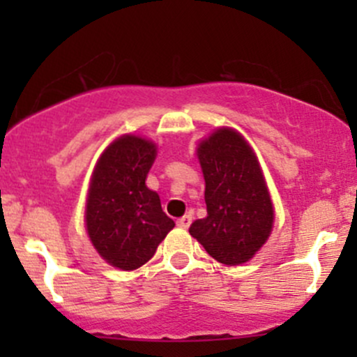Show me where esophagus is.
Here are the masks:
<instances>
[{"label": "esophagus", "mask_w": 357, "mask_h": 357, "mask_svg": "<svg viewBox=\"0 0 357 357\" xmlns=\"http://www.w3.org/2000/svg\"><path fill=\"white\" fill-rule=\"evenodd\" d=\"M190 225H192V215H183L181 219H178V226L179 228H190Z\"/></svg>", "instance_id": "34e87169"}]
</instances>
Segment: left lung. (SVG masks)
<instances>
[{"mask_svg": "<svg viewBox=\"0 0 357 357\" xmlns=\"http://www.w3.org/2000/svg\"><path fill=\"white\" fill-rule=\"evenodd\" d=\"M207 218L190 226L208 255L226 266L247 262L268 240L273 205L254 152L233 129L200 143Z\"/></svg>", "mask_w": 357, "mask_h": 357, "instance_id": "1", "label": "left lung"}]
</instances>
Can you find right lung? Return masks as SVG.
Here are the masks:
<instances>
[{"instance_id":"add662e5","label":"right lung","mask_w":357,"mask_h":357,"mask_svg":"<svg viewBox=\"0 0 357 357\" xmlns=\"http://www.w3.org/2000/svg\"><path fill=\"white\" fill-rule=\"evenodd\" d=\"M155 145L126 135L103 152L93 172L86 204V228L98 254L124 271L153 257L174 228L160 199L145 179L155 160Z\"/></svg>"}]
</instances>
